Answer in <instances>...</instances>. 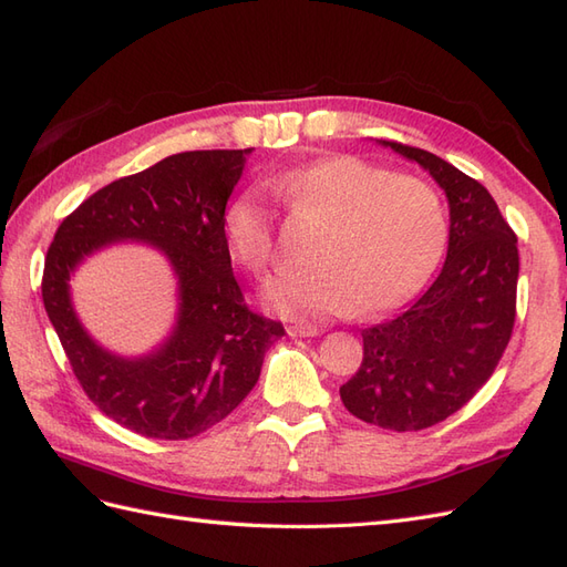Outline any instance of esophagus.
I'll use <instances>...</instances> for the list:
<instances>
[{
  "label": "esophagus",
  "mask_w": 567,
  "mask_h": 567,
  "mask_svg": "<svg viewBox=\"0 0 567 567\" xmlns=\"http://www.w3.org/2000/svg\"><path fill=\"white\" fill-rule=\"evenodd\" d=\"M287 332L292 338H316L318 332H321V328L318 326H311V323H289L287 326Z\"/></svg>",
  "instance_id": "34e87169"
}]
</instances>
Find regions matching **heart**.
<instances>
[{
	"mask_svg": "<svg viewBox=\"0 0 567 567\" xmlns=\"http://www.w3.org/2000/svg\"><path fill=\"white\" fill-rule=\"evenodd\" d=\"M266 192L318 223L309 268L272 278L264 299L297 321L359 311L383 313L410 301L443 256L447 220L441 196L410 174H393L354 155H330L264 179ZM229 251L260 275L275 260V225L256 192L231 198L223 215Z\"/></svg>",
	"mask_w": 567,
	"mask_h": 567,
	"instance_id": "1",
	"label": "heart"
}]
</instances>
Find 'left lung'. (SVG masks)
<instances>
[{
	"instance_id": "obj_1",
	"label": "left lung",
	"mask_w": 567,
	"mask_h": 567,
	"mask_svg": "<svg viewBox=\"0 0 567 567\" xmlns=\"http://www.w3.org/2000/svg\"><path fill=\"white\" fill-rule=\"evenodd\" d=\"M429 169L450 203L447 258L439 278L393 321L361 332L364 359L340 388L357 419L390 431H422L464 408L513 336L519 254L486 186L443 157L381 141Z\"/></svg>"
}]
</instances>
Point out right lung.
<instances>
[{
	"mask_svg": "<svg viewBox=\"0 0 567 567\" xmlns=\"http://www.w3.org/2000/svg\"><path fill=\"white\" fill-rule=\"evenodd\" d=\"M244 151H188L100 188L56 227L42 270V301L83 393L145 439L186 441L220 424L256 385L280 321L244 301L231 272L223 215ZM153 243L181 280V318L155 355L122 360L97 348L70 309L68 275L110 240Z\"/></svg>",
	"mask_w": 567,
	"mask_h": 567,
	"instance_id": "1",
	"label": "right lung"
}]
</instances>
